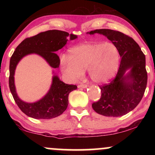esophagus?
Returning <instances> with one entry per match:
<instances>
[{
  "instance_id": "34e87169",
  "label": "esophagus",
  "mask_w": 155,
  "mask_h": 155,
  "mask_svg": "<svg viewBox=\"0 0 155 155\" xmlns=\"http://www.w3.org/2000/svg\"><path fill=\"white\" fill-rule=\"evenodd\" d=\"M87 85L84 84H80V85H78V88H87Z\"/></svg>"
}]
</instances>
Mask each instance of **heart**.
Masks as SVG:
<instances>
[{
  "label": "heart",
  "mask_w": 155,
  "mask_h": 155,
  "mask_svg": "<svg viewBox=\"0 0 155 155\" xmlns=\"http://www.w3.org/2000/svg\"><path fill=\"white\" fill-rule=\"evenodd\" d=\"M120 56L116 46L110 42H89L72 48L68 57L60 60L61 70L70 81H75L88 71L95 83H104L117 73Z\"/></svg>",
  "instance_id": "heart-1"
}]
</instances>
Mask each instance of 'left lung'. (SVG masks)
I'll return each instance as SVG.
<instances>
[{
	"label": "left lung",
	"mask_w": 155,
	"mask_h": 155,
	"mask_svg": "<svg viewBox=\"0 0 155 155\" xmlns=\"http://www.w3.org/2000/svg\"><path fill=\"white\" fill-rule=\"evenodd\" d=\"M96 33L105 36L117 47L121 61L116 78L100 87L101 98L92 107L105 116L126 115L137 107L145 93L147 81L145 56L135 40L124 33L109 29L87 32Z\"/></svg>",
	"instance_id": "obj_1"
}]
</instances>
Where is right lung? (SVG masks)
<instances>
[{"instance_id":"add662e5","label":"right lung","mask_w":155,"mask_h":155,"mask_svg":"<svg viewBox=\"0 0 155 155\" xmlns=\"http://www.w3.org/2000/svg\"><path fill=\"white\" fill-rule=\"evenodd\" d=\"M70 40L77 39L78 36L61 30H48L27 38L15 48L10 61L9 87L10 92L21 111L27 116L36 119H51L60 116L68 105L70 92L77 86L68 84L61 81L53 71L52 82L49 90L44 96L35 102H26L18 97L15 84V73L19 62L25 56L37 54L46 61L53 68H58L60 59L55 52L62 48Z\"/></svg>"}]
</instances>
